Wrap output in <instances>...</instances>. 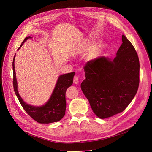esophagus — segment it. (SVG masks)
<instances>
[{
    "label": "esophagus",
    "instance_id": "1",
    "mask_svg": "<svg viewBox=\"0 0 152 152\" xmlns=\"http://www.w3.org/2000/svg\"><path fill=\"white\" fill-rule=\"evenodd\" d=\"M73 82L75 84L77 85L79 83V77L77 76H75L73 78Z\"/></svg>",
    "mask_w": 152,
    "mask_h": 152
}]
</instances>
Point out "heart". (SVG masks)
Returning <instances> with one entry per match:
<instances>
[{"instance_id": "1", "label": "heart", "mask_w": 152, "mask_h": 152, "mask_svg": "<svg viewBox=\"0 0 152 152\" xmlns=\"http://www.w3.org/2000/svg\"><path fill=\"white\" fill-rule=\"evenodd\" d=\"M100 49V46L99 45H96L94 47V48H93V50L91 52V57H94L98 53V52H99Z\"/></svg>"}]
</instances>
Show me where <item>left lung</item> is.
Instances as JSON below:
<instances>
[{"label": "left lung", "mask_w": 152, "mask_h": 152, "mask_svg": "<svg viewBox=\"0 0 152 152\" xmlns=\"http://www.w3.org/2000/svg\"><path fill=\"white\" fill-rule=\"evenodd\" d=\"M117 56H100L86 63L80 88L94 113L106 118L123 112L135 97L140 83V62L132 43L124 35Z\"/></svg>", "instance_id": "left-lung-1"}]
</instances>
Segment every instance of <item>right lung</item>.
Returning a JSON list of instances; mask_svg holds the SVG:
<instances>
[{
  "label": "right lung",
  "instance_id": "add662e5",
  "mask_svg": "<svg viewBox=\"0 0 152 152\" xmlns=\"http://www.w3.org/2000/svg\"><path fill=\"white\" fill-rule=\"evenodd\" d=\"M31 38L32 37L30 36L26 37L18 49L28 39ZM15 56V55H14L12 62L14 90L25 111L31 118L39 123L48 124L59 121L63 118L66 113V93L67 89L73 84V79L75 74V72L59 76L53 91L46 103L41 106H34L25 103L18 94L14 67Z\"/></svg>",
  "mask_w": 152,
  "mask_h": 152
}]
</instances>
